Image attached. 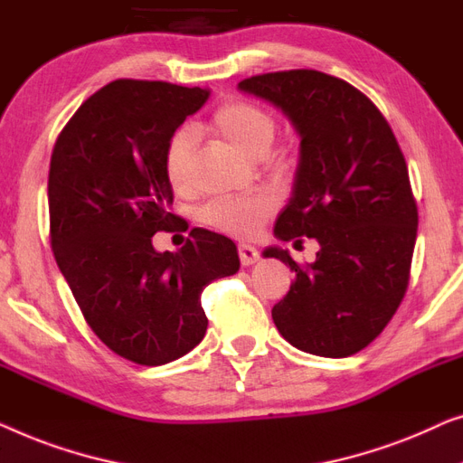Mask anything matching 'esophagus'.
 Here are the masks:
<instances>
[{"label": "esophagus", "mask_w": 463, "mask_h": 463, "mask_svg": "<svg viewBox=\"0 0 463 463\" xmlns=\"http://www.w3.org/2000/svg\"><path fill=\"white\" fill-rule=\"evenodd\" d=\"M239 258H241V264L250 266V264H253L260 258V251L253 245H250V243H241L239 245Z\"/></svg>", "instance_id": "esophagus-1"}]
</instances>
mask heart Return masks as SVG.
I'll return each instance as SVG.
<instances>
[{"instance_id":"obj_1","label":"heart","mask_w":463,"mask_h":463,"mask_svg":"<svg viewBox=\"0 0 463 463\" xmlns=\"http://www.w3.org/2000/svg\"><path fill=\"white\" fill-rule=\"evenodd\" d=\"M207 129L222 136L247 157H262L277 138L279 123L269 109L234 99L213 110ZM164 174L175 193H188L193 188V138L186 129H180L167 140ZM272 212L275 199L269 193L222 194L201 207L199 220L231 237L247 239L260 231Z\"/></svg>"}]
</instances>
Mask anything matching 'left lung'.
<instances>
[{"label": "left lung", "mask_w": 463, "mask_h": 463, "mask_svg": "<svg viewBox=\"0 0 463 463\" xmlns=\"http://www.w3.org/2000/svg\"><path fill=\"white\" fill-rule=\"evenodd\" d=\"M239 88L281 107L302 136L296 191L275 234L321 245L312 264L279 247L264 251L296 272L272 321L304 353L356 354L394 317L411 277L418 203L405 155L382 110L337 77L277 71Z\"/></svg>", "instance_id": "8db88e82"}]
</instances>
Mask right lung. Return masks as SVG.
<instances>
[{
    "instance_id": "obj_1",
    "label": "right lung",
    "mask_w": 463,
    "mask_h": 463,
    "mask_svg": "<svg viewBox=\"0 0 463 463\" xmlns=\"http://www.w3.org/2000/svg\"><path fill=\"white\" fill-rule=\"evenodd\" d=\"M210 92L167 81L117 80L75 110L50 159V243L81 315L102 344L146 367L203 340L201 294L239 270L224 234L193 229L178 251L153 234L178 231L164 153Z\"/></svg>"
}]
</instances>
